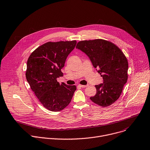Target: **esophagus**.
Listing matches in <instances>:
<instances>
[{
  "mask_svg": "<svg viewBox=\"0 0 150 150\" xmlns=\"http://www.w3.org/2000/svg\"><path fill=\"white\" fill-rule=\"evenodd\" d=\"M78 86H80V87H81V88H86V87L87 86L86 85H81V84H79Z\"/></svg>",
  "mask_w": 150,
  "mask_h": 150,
  "instance_id": "obj_1",
  "label": "esophagus"
}]
</instances>
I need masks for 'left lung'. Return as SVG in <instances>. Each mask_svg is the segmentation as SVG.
Instances as JSON below:
<instances>
[{"mask_svg": "<svg viewBox=\"0 0 150 150\" xmlns=\"http://www.w3.org/2000/svg\"><path fill=\"white\" fill-rule=\"evenodd\" d=\"M76 47L89 58L103 78L95 85L96 93L91 100L101 107H108L120 96L128 79V61L121 50L111 42L97 39L79 42Z\"/></svg>", "mask_w": 150, "mask_h": 150, "instance_id": "8db88e82", "label": "left lung"}]
</instances>
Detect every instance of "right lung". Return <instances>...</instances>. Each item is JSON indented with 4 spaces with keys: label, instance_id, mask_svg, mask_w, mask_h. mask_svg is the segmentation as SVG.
<instances>
[{
    "label": "right lung",
    "instance_id": "right-lung-1",
    "mask_svg": "<svg viewBox=\"0 0 150 150\" xmlns=\"http://www.w3.org/2000/svg\"><path fill=\"white\" fill-rule=\"evenodd\" d=\"M76 40L46 42L36 48L27 61L26 78L31 89L42 105L57 112L70 103L75 85L59 83L61 69L68 55L75 48Z\"/></svg>",
    "mask_w": 150,
    "mask_h": 150
}]
</instances>
